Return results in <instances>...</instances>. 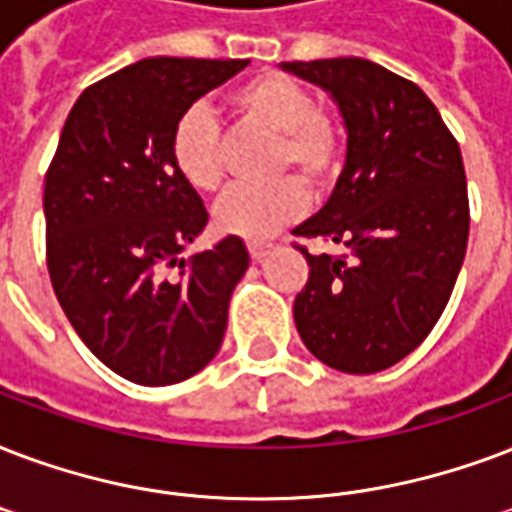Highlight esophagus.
<instances>
[{
  "instance_id": "obj_1",
  "label": "esophagus",
  "mask_w": 512,
  "mask_h": 512,
  "mask_svg": "<svg viewBox=\"0 0 512 512\" xmlns=\"http://www.w3.org/2000/svg\"><path fill=\"white\" fill-rule=\"evenodd\" d=\"M271 247L268 244H249V257L255 260V263H263L265 257H268Z\"/></svg>"
}]
</instances>
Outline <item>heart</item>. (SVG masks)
<instances>
[{
	"label": "heart",
	"mask_w": 512,
	"mask_h": 512,
	"mask_svg": "<svg viewBox=\"0 0 512 512\" xmlns=\"http://www.w3.org/2000/svg\"><path fill=\"white\" fill-rule=\"evenodd\" d=\"M241 123L276 134L271 152L273 174H298L308 187H325L341 163V139L314 96L279 72L257 74L228 96ZM171 158L187 185L212 193L222 185V131L206 107H190L171 134ZM306 212V190L295 177L271 185H236L222 195L214 222L222 233L265 241Z\"/></svg>",
	"instance_id": "heart-1"
}]
</instances>
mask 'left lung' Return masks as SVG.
Masks as SVG:
<instances>
[{
  "instance_id": "1",
  "label": "left lung",
  "mask_w": 512,
  "mask_h": 512,
  "mask_svg": "<svg viewBox=\"0 0 512 512\" xmlns=\"http://www.w3.org/2000/svg\"><path fill=\"white\" fill-rule=\"evenodd\" d=\"M335 101L346 158L327 204L292 230L338 244L311 255L292 314L306 349L341 373L408 357L443 314L467 252L462 152L419 85L368 58L292 61Z\"/></svg>"
}]
</instances>
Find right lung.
Masks as SVG:
<instances>
[{
    "mask_svg": "<svg viewBox=\"0 0 512 512\" xmlns=\"http://www.w3.org/2000/svg\"><path fill=\"white\" fill-rule=\"evenodd\" d=\"M247 64L136 61L85 88L58 139L42 195L50 282L85 346L134 384L185 381L222 346L249 252L225 236L182 257L209 212L174 166L171 134L195 101Z\"/></svg>",
    "mask_w": 512,
    "mask_h": 512,
    "instance_id": "obj_1",
    "label": "right lung"
}]
</instances>
